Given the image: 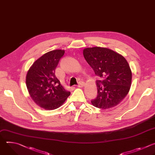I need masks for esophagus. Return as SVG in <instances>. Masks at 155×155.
I'll return each instance as SVG.
<instances>
[{
    "label": "esophagus",
    "instance_id": "34e87169",
    "mask_svg": "<svg viewBox=\"0 0 155 155\" xmlns=\"http://www.w3.org/2000/svg\"><path fill=\"white\" fill-rule=\"evenodd\" d=\"M84 85V82H82V81H80V82H78V87H83Z\"/></svg>",
    "mask_w": 155,
    "mask_h": 155
}]
</instances>
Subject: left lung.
Returning <instances> with one entry per match:
<instances>
[{"label": "left lung", "mask_w": 155, "mask_h": 155, "mask_svg": "<svg viewBox=\"0 0 155 155\" xmlns=\"http://www.w3.org/2000/svg\"><path fill=\"white\" fill-rule=\"evenodd\" d=\"M84 57L100 80L98 95L91 101L95 107L106 109L118 104L127 95L132 73L127 60L114 51L100 47L85 48Z\"/></svg>", "instance_id": "1"}]
</instances>
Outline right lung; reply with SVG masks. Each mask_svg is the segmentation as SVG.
Here are the masks:
<instances>
[{
    "label": "right lung",
    "instance_id": "add662e5",
    "mask_svg": "<svg viewBox=\"0 0 155 155\" xmlns=\"http://www.w3.org/2000/svg\"><path fill=\"white\" fill-rule=\"evenodd\" d=\"M64 54L65 51L61 49L45 54L33 64L26 76V86L30 97L46 110L59 107L70 95L55 74V70Z\"/></svg>",
    "mask_w": 155,
    "mask_h": 155
}]
</instances>
